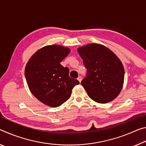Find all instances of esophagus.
I'll list each match as a JSON object with an SVG mask.
<instances>
[{"mask_svg": "<svg viewBox=\"0 0 146 146\" xmlns=\"http://www.w3.org/2000/svg\"><path fill=\"white\" fill-rule=\"evenodd\" d=\"M78 80L79 82H82V76H79V77L78 78Z\"/></svg>", "mask_w": 146, "mask_h": 146, "instance_id": "1", "label": "esophagus"}]
</instances>
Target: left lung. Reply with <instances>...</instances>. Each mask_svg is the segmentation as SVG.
<instances>
[{"label": "left lung", "instance_id": "1", "mask_svg": "<svg viewBox=\"0 0 146 146\" xmlns=\"http://www.w3.org/2000/svg\"><path fill=\"white\" fill-rule=\"evenodd\" d=\"M78 52L87 70L81 84L90 98L106 104L118 96L124 81V68L118 57L108 48L96 43L79 48Z\"/></svg>", "mask_w": 146, "mask_h": 146}]
</instances>
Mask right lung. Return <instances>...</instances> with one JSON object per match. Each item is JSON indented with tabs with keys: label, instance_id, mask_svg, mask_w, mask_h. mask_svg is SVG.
Masks as SVG:
<instances>
[{
	"label": "right lung",
	"instance_id": "right-lung-1",
	"mask_svg": "<svg viewBox=\"0 0 146 146\" xmlns=\"http://www.w3.org/2000/svg\"><path fill=\"white\" fill-rule=\"evenodd\" d=\"M70 50L60 45H49L31 57L25 67V77L30 90L40 102L52 107L60 106L80 82L69 76V68L61 62Z\"/></svg>",
	"mask_w": 146,
	"mask_h": 146
}]
</instances>
